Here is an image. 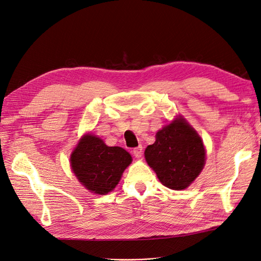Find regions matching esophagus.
<instances>
[{"instance_id":"obj_1","label":"esophagus","mask_w":261,"mask_h":261,"mask_svg":"<svg viewBox=\"0 0 261 261\" xmlns=\"http://www.w3.org/2000/svg\"><path fill=\"white\" fill-rule=\"evenodd\" d=\"M143 147L141 146H139V147H137V148H135L133 150V153H134V155H135V158H137V159H140L141 156H143Z\"/></svg>"}]
</instances>
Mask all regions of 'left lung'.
I'll return each mask as SVG.
<instances>
[{"label": "left lung", "instance_id": "left-lung-1", "mask_svg": "<svg viewBox=\"0 0 261 261\" xmlns=\"http://www.w3.org/2000/svg\"><path fill=\"white\" fill-rule=\"evenodd\" d=\"M145 158L164 186L180 191L200 174L206 150L200 136L180 116L155 134L154 144L146 148Z\"/></svg>", "mask_w": 261, "mask_h": 261}]
</instances>
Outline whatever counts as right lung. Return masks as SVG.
I'll use <instances>...</instances> for the list:
<instances>
[{
    "instance_id": "obj_1",
    "label": "right lung",
    "mask_w": 261,
    "mask_h": 261,
    "mask_svg": "<svg viewBox=\"0 0 261 261\" xmlns=\"http://www.w3.org/2000/svg\"><path fill=\"white\" fill-rule=\"evenodd\" d=\"M132 156L121 147H109L101 138L86 134L70 154V167L81 183L98 195L113 191Z\"/></svg>"
}]
</instances>
